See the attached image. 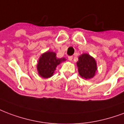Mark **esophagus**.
<instances>
[{"mask_svg": "<svg viewBox=\"0 0 124 124\" xmlns=\"http://www.w3.org/2000/svg\"><path fill=\"white\" fill-rule=\"evenodd\" d=\"M73 59V56H68V60H69L70 61H71Z\"/></svg>", "mask_w": 124, "mask_h": 124, "instance_id": "obj_1", "label": "esophagus"}]
</instances>
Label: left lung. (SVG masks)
<instances>
[{
	"label": "left lung",
	"instance_id": "1",
	"mask_svg": "<svg viewBox=\"0 0 124 124\" xmlns=\"http://www.w3.org/2000/svg\"><path fill=\"white\" fill-rule=\"evenodd\" d=\"M79 76L85 79L93 78L97 71V62L94 58L87 53H83L78 57L76 62Z\"/></svg>",
	"mask_w": 124,
	"mask_h": 124
}]
</instances>
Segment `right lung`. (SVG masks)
Returning <instances> with one entry per match:
<instances>
[{
  "label": "right lung",
  "instance_id": "add662e5",
  "mask_svg": "<svg viewBox=\"0 0 124 124\" xmlns=\"http://www.w3.org/2000/svg\"><path fill=\"white\" fill-rule=\"evenodd\" d=\"M66 60L65 58H57L56 54L53 51H46L43 53L37 65L39 76L44 79L50 78L54 75L56 67Z\"/></svg>",
  "mask_w": 124,
  "mask_h": 124
}]
</instances>
